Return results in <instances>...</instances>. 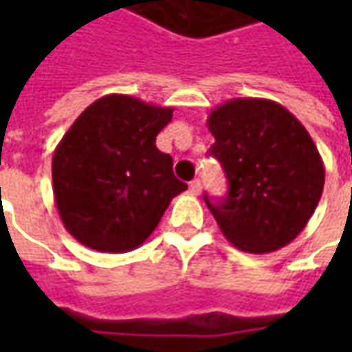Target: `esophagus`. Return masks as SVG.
Returning a JSON list of instances; mask_svg holds the SVG:
<instances>
[{"label": "esophagus", "instance_id": "1", "mask_svg": "<svg viewBox=\"0 0 352 352\" xmlns=\"http://www.w3.org/2000/svg\"><path fill=\"white\" fill-rule=\"evenodd\" d=\"M190 192H192L194 196H197V194L201 192V182H199V180H192V182H190Z\"/></svg>", "mask_w": 352, "mask_h": 352}]
</instances>
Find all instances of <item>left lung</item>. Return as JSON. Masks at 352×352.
<instances>
[{"label":"left lung","mask_w":352,"mask_h":352,"mask_svg":"<svg viewBox=\"0 0 352 352\" xmlns=\"http://www.w3.org/2000/svg\"><path fill=\"white\" fill-rule=\"evenodd\" d=\"M210 148L229 194L206 204L239 250L266 254L300 235L318 208L325 166L318 146L290 111L264 98H235L208 117Z\"/></svg>","instance_id":"obj_1"}]
</instances>
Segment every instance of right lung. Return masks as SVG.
Masks as SVG:
<instances>
[{
	"instance_id": "right-lung-1",
	"label": "right lung",
	"mask_w": 352,
	"mask_h": 352,
	"mask_svg": "<svg viewBox=\"0 0 352 352\" xmlns=\"http://www.w3.org/2000/svg\"><path fill=\"white\" fill-rule=\"evenodd\" d=\"M174 107L109 94L88 105L52 155V192L66 231L84 247L127 252L156 229L188 188L156 135Z\"/></svg>"
}]
</instances>
